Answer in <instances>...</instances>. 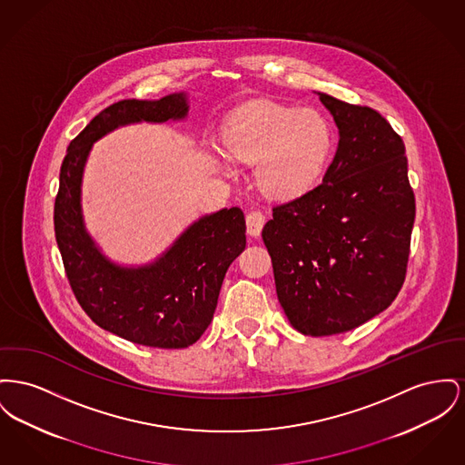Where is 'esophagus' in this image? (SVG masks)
Wrapping results in <instances>:
<instances>
[{"label":"esophagus","mask_w":465,"mask_h":465,"mask_svg":"<svg viewBox=\"0 0 465 465\" xmlns=\"http://www.w3.org/2000/svg\"><path fill=\"white\" fill-rule=\"evenodd\" d=\"M246 224L247 233L251 237H260L262 228L265 224V216L262 213H258V211H252V213H249L246 216Z\"/></svg>","instance_id":"34e87169"}]
</instances>
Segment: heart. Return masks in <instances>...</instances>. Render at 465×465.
<instances>
[{
    "instance_id": "obj_1",
    "label": "heart",
    "mask_w": 465,
    "mask_h": 465,
    "mask_svg": "<svg viewBox=\"0 0 465 465\" xmlns=\"http://www.w3.org/2000/svg\"><path fill=\"white\" fill-rule=\"evenodd\" d=\"M214 163L235 175V163L254 164L258 190L277 202H292L316 188L331 151L333 132L314 109H297L271 100L249 104L224 124Z\"/></svg>"
}]
</instances>
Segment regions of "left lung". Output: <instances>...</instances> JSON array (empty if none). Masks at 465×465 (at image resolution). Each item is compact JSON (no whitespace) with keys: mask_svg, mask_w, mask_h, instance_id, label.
Masks as SVG:
<instances>
[{"mask_svg":"<svg viewBox=\"0 0 465 465\" xmlns=\"http://www.w3.org/2000/svg\"><path fill=\"white\" fill-rule=\"evenodd\" d=\"M339 130L323 183L275 207L262 237L279 303L303 335L360 327L402 288L414 194L402 138L380 112L316 93Z\"/></svg>","mask_w":465,"mask_h":465,"instance_id":"1","label":"left lung"}]
</instances>
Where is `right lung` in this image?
<instances>
[{
  "instance_id": "right-lung-1",
  "label": "right lung",
  "mask_w": 465,
  "mask_h": 465,
  "mask_svg": "<svg viewBox=\"0 0 465 465\" xmlns=\"http://www.w3.org/2000/svg\"><path fill=\"white\" fill-rule=\"evenodd\" d=\"M188 110V91L117 102L70 142L59 173L55 241L77 301L98 327L149 348H188L211 325L224 273L246 249L244 213L232 207L203 214L154 260L124 265L109 258L85 228L84 170L93 143L114 130L181 123Z\"/></svg>"
}]
</instances>
